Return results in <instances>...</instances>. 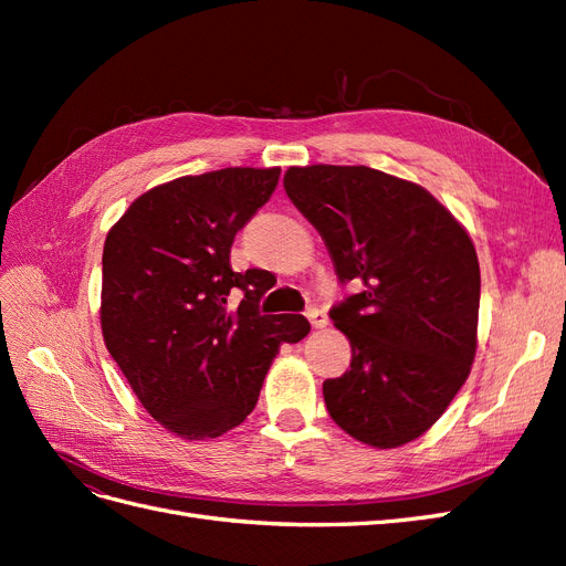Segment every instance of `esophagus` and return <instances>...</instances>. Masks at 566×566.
I'll use <instances>...</instances> for the list:
<instances>
[{
	"mask_svg": "<svg viewBox=\"0 0 566 566\" xmlns=\"http://www.w3.org/2000/svg\"><path fill=\"white\" fill-rule=\"evenodd\" d=\"M306 318H310L314 328H325V325H328V314H325L323 310H310L306 312Z\"/></svg>",
	"mask_w": 566,
	"mask_h": 566,
	"instance_id": "1",
	"label": "esophagus"
}]
</instances>
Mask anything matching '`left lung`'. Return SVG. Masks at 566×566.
Instances as JSON below:
<instances>
[{
  "mask_svg": "<svg viewBox=\"0 0 566 566\" xmlns=\"http://www.w3.org/2000/svg\"><path fill=\"white\" fill-rule=\"evenodd\" d=\"M283 186L337 279L358 287L331 310L352 364L323 382L325 408L356 441L403 447L443 416L474 361L472 238L427 188L366 165L290 167Z\"/></svg>",
  "mask_w": 566,
  "mask_h": 566,
  "instance_id": "8db88e82",
  "label": "left lung"
}]
</instances>
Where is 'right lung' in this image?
Instances as JSON below:
<instances>
[{
    "instance_id": "1",
    "label": "right lung",
    "mask_w": 566,
    "mask_h": 566,
    "mask_svg": "<svg viewBox=\"0 0 566 566\" xmlns=\"http://www.w3.org/2000/svg\"><path fill=\"white\" fill-rule=\"evenodd\" d=\"M281 167L179 177L136 198L106 235L101 331L136 399L167 432L214 439L260 399L300 314L262 316L269 273L231 269L235 233L271 198ZM233 298L242 302L235 311Z\"/></svg>"
}]
</instances>
